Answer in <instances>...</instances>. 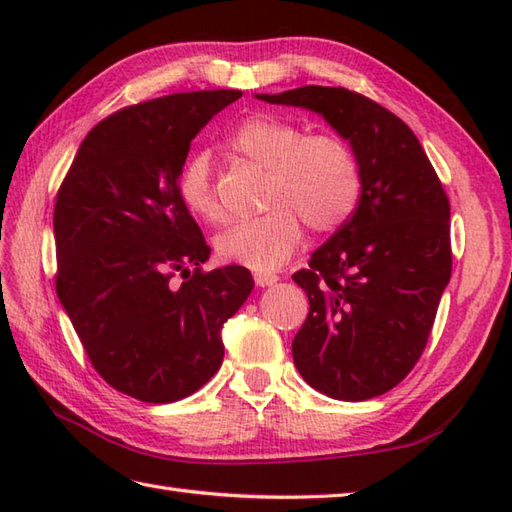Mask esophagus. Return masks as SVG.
I'll return each instance as SVG.
<instances>
[{
  "mask_svg": "<svg viewBox=\"0 0 512 512\" xmlns=\"http://www.w3.org/2000/svg\"><path fill=\"white\" fill-rule=\"evenodd\" d=\"M255 284L259 286V288H268V286H275L277 281H279V277L275 275V273H268V270H255Z\"/></svg>",
  "mask_w": 512,
  "mask_h": 512,
  "instance_id": "34e87169",
  "label": "esophagus"
}]
</instances>
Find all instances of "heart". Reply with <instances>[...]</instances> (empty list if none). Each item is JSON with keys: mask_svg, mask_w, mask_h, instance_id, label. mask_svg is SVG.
<instances>
[{"mask_svg": "<svg viewBox=\"0 0 512 512\" xmlns=\"http://www.w3.org/2000/svg\"><path fill=\"white\" fill-rule=\"evenodd\" d=\"M228 147L268 169L264 215L239 220L215 237L217 255L255 270H273L295 253L303 226L317 233L341 228L363 195V171L354 149L334 134H306L273 114L248 116L228 136ZM178 195L204 222L222 220L209 158L191 156L178 176Z\"/></svg>", "mask_w": 512, "mask_h": 512, "instance_id": "heart-1", "label": "heart"}]
</instances>
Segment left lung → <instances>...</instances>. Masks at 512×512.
<instances>
[{"label":"left lung","instance_id":"obj_1","mask_svg":"<svg viewBox=\"0 0 512 512\" xmlns=\"http://www.w3.org/2000/svg\"><path fill=\"white\" fill-rule=\"evenodd\" d=\"M257 99L323 116L363 171L350 220L292 275L310 301L295 365L336 400L385 394L418 363L451 279L447 193L416 134L363 94L306 85Z\"/></svg>","mask_w":512,"mask_h":512}]
</instances>
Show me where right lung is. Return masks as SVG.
I'll return each mask as SVG.
<instances>
[{
	"instance_id": "right-lung-1",
	"label": "right lung",
	"mask_w": 512,
	"mask_h": 512,
	"mask_svg": "<svg viewBox=\"0 0 512 512\" xmlns=\"http://www.w3.org/2000/svg\"><path fill=\"white\" fill-rule=\"evenodd\" d=\"M239 96L123 107L85 136L57 193L59 301L96 372L136 400L176 402L209 383L222 325L255 288L244 266L204 273L211 248L178 195L191 140Z\"/></svg>"
}]
</instances>
